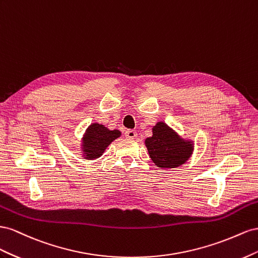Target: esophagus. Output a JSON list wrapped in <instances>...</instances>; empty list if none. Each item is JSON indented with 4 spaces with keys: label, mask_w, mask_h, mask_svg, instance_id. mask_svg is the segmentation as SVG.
I'll list each match as a JSON object with an SVG mask.
<instances>
[{
    "label": "esophagus",
    "mask_w": 258,
    "mask_h": 258,
    "mask_svg": "<svg viewBox=\"0 0 258 258\" xmlns=\"http://www.w3.org/2000/svg\"><path fill=\"white\" fill-rule=\"evenodd\" d=\"M125 137L130 138V139H134L137 137V132L133 131V130H127L125 132Z\"/></svg>",
    "instance_id": "obj_1"
}]
</instances>
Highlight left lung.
Segmentation results:
<instances>
[{
  "mask_svg": "<svg viewBox=\"0 0 258 258\" xmlns=\"http://www.w3.org/2000/svg\"><path fill=\"white\" fill-rule=\"evenodd\" d=\"M145 145L153 163L160 168L179 167L192 156L195 142L182 138L164 122L152 126V136L145 139Z\"/></svg>",
  "mask_w": 258,
  "mask_h": 258,
  "instance_id": "left-lung-1",
  "label": "left lung"
}]
</instances>
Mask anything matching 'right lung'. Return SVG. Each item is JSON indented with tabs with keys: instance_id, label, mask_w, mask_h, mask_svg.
I'll return each instance as SVG.
<instances>
[{
	"instance_id": "obj_1",
	"label": "right lung",
	"mask_w": 258,
	"mask_h": 258,
	"mask_svg": "<svg viewBox=\"0 0 258 258\" xmlns=\"http://www.w3.org/2000/svg\"><path fill=\"white\" fill-rule=\"evenodd\" d=\"M121 135L119 130H109L104 124L96 122L90 124L81 138V157L88 161L100 158L109 145Z\"/></svg>"
}]
</instances>
